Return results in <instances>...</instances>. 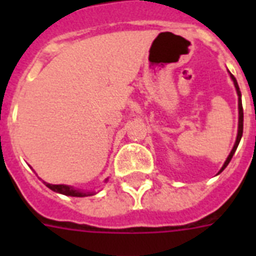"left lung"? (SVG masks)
<instances>
[{"label": "left lung", "mask_w": 256, "mask_h": 256, "mask_svg": "<svg viewBox=\"0 0 256 256\" xmlns=\"http://www.w3.org/2000/svg\"><path fill=\"white\" fill-rule=\"evenodd\" d=\"M231 78H232V81H234V85H235V88H236V92H238V96H239V100H238V106H239V126H238V136H236V142H235L234 148H232V150H231L230 156H227L226 162H224V164H223V168H220V171L219 172H222L224 168H226V166L228 164H230L231 158H232V156H234L235 150H236V148H238L239 142H240V138H242V134H243V108H242V100H240V90H239V86H238V82H236V80H235V77L231 74Z\"/></svg>", "instance_id": "obj_1"}]
</instances>
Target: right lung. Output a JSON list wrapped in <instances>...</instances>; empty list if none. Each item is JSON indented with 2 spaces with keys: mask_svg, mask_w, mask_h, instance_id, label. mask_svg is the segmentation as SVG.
Returning a JSON list of instances; mask_svg holds the SVG:
<instances>
[{
  "mask_svg": "<svg viewBox=\"0 0 256 256\" xmlns=\"http://www.w3.org/2000/svg\"><path fill=\"white\" fill-rule=\"evenodd\" d=\"M45 184L49 187L50 190L60 192V194L69 195V196H88V195H92V192H85V191L76 190L73 187L66 186V184H50V183H45Z\"/></svg>",
  "mask_w": 256,
  "mask_h": 256,
  "instance_id": "obj_1",
  "label": "right lung"
}]
</instances>
